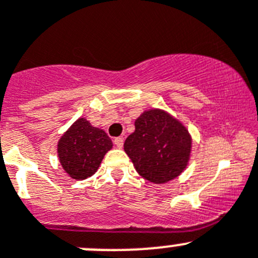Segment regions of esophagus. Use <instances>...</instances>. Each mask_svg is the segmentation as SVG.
I'll use <instances>...</instances> for the list:
<instances>
[{
  "instance_id": "obj_1",
  "label": "esophagus",
  "mask_w": 258,
  "mask_h": 258,
  "mask_svg": "<svg viewBox=\"0 0 258 258\" xmlns=\"http://www.w3.org/2000/svg\"><path fill=\"white\" fill-rule=\"evenodd\" d=\"M114 145L117 146L118 149H121L123 146V137H115L114 139Z\"/></svg>"
}]
</instances>
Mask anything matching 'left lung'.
<instances>
[{"label":"left lung","mask_w":258,"mask_h":258,"mask_svg":"<svg viewBox=\"0 0 258 258\" xmlns=\"http://www.w3.org/2000/svg\"><path fill=\"white\" fill-rule=\"evenodd\" d=\"M123 148L141 177L162 184L177 178L187 168L192 137L177 118L153 108L135 121V131L127 137Z\"/></svg>","instance_id":"1"}]
</instances>
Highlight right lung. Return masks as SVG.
<instances>
[{
	"mask_svg": "<svg viewBox=\"0 0 258 258\" xmlns=\"http://www.w3.org/2000/svg\"><path fill=\"white\" fill-rule=\"evenodd\" d=\"M112 148L108 135L81 117L61 136L57 154L64 172L72 179L83 180L95 174L104 155Z\"/></svg>",
	"mask_w": 258,
	"mask_h": 258,
	"instance_id": "obj_1",
	"label": "right lung"
}]
</instances>
